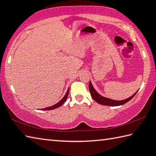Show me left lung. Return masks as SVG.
<instances>
[{
	"label": "left lung",
	"instance_id": "obj_1",
	"mask_svg": "<svg viewBox=\"0 0 156 156\" xmlns=\"http://www.w3.org/2000/svg\"><path fill=\"white\" fill-rule=\"evenodd\" d=\"M89 90H90V94L92 98L94 99L95 101H97L98 103L102 105H107V106H119V105H122L126 102H129L131 99L133 98L134 96L136 94V93L137 92V91L135 92V93L132 95L131 97H130L129 98L125 99V100L122 101H115V100H112V99L110 98H107L106 97H102L101 94H99L98 92L96 91L95 89L94 88L93 86H92L91 82L90 81L89 82Z\"/></svg>",
	"mask_w": 156,
	"mask_h": 156
}]
</instances>
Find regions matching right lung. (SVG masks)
<instances>
[{"label": "right lung", "instance_id": "right-lung-1", "mask_svg": "<svg viewBox=\"0 0 156 156\" xmlns=\"http://www.w3.org/2000/svg\"><path fill=\"white\" fill-rule=\"evenodd\" d=\"M68 93H69V88L68 89V91H67V92H66V94H65L64 97H63V98L60 101L58 102V103H56L55 105L51 106V107H47V108H43L42 110H44V111L45 110H53V109H55L56 108H58L59 107H61V106L64 103L65 101H66V99H67V97H68Z\"/></svg>", "mask_w": 156, "mask_h": 156}]
</instances>
